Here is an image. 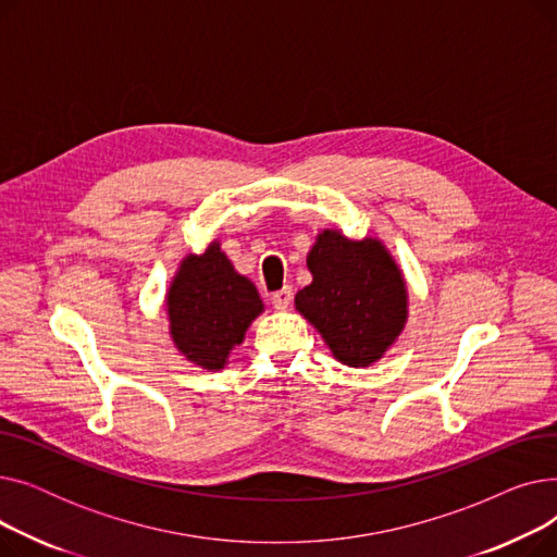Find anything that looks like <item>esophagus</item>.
<instances>
[{
  "mask_svg": "<svg viewBox=\"0 0 557 557\" xmlns=\"http://www.w3.org/2000/svg\"><path fill=\"white\" fill-rule=\"evenodd\" d=\"M271 300H273V307H275L277 311H284V309H288L290 300H294V290H290V286H284V288L275 290Z\"/></svg>",
  "mask_w": 557,
  "mask_h": 557,
  "instance_id": "34e87169",
  "label": "esophagus"
}]
</instances>
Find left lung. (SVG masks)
Returning a JSON list of instances; mask_svg holds the SVG:
<instances>
[{
    "label": "left lung",
    "instance_id": "left-lung-1",
    "mask_svg": "<svg viewBox=\"0 0 557 557\" xmlns=\"http://www.w3.org/2000/svg\"><path fill=\"white\" fill-rule=\"evenodd\" d=\"M307 269L311 284L296 294V309L332 357L349 368L382 361L408 323V286L386 244L349 239L338 227L320 230Z\"/></svg>",
    "mask_w": 557,
    "mask_h": 557
}]
</instances>
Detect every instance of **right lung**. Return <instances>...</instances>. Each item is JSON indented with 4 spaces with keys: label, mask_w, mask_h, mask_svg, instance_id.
<instances>
[{
    "label": "right lung",
    "mask_w": 557,
    "mask_h": 557,
    "mask_svg": "<svg viewBox=\"0 0 557 557\" xmlns=\"http://www.w3.org/2000/svg\"><path fill=\"white\" fill-rule=\"evenodd\" d=\"M173 347L202 370H223L232 349L242 345L252 320L263 311L257 286L232 267L221 242L187 255L164 298Z\"/></svg>",
    "instance_id": "1"
}]
</instances>
